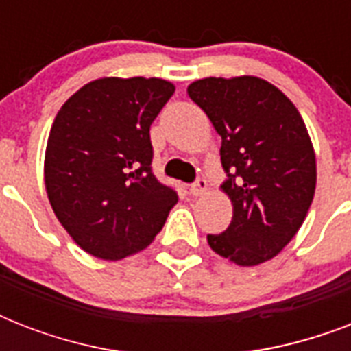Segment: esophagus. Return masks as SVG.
<instances>
[{
  "label": "esophagus",
  "mask_w": 351,
  "mask_h": 351,
  "mask_svg": "<svg viewBox=\"0 0 351 351\" xmlns=\"http://www.w3.org/2000/svg\"><path fill=\"white\" fill-rule=\"evenodd\" d=\"M189 191H191L193 197H200V195L208 191V180L206 178H197L189 187Z\"/></svg>",
  "instance_id": "1"
}]
</instances>
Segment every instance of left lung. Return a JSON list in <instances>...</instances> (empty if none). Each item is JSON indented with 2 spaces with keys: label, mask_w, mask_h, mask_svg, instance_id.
<instances>
[{
  "label": "left lung",
  "mask_w": 351,
  "mask_h": 351,
  "mask_svg": "<svg viewBox=\"0 0 351 351\" xmlns=\"http://www.w3.org/2000/svg\"><path fill=\"white\" fill-rule=\"evenodd\" d=\"M187 95L222 136V189L233 220L208 234L215 253L256 266L282 251L306 219L317 184L315 153L297 107L255 76L204 78Z\"/></svg>",
  "instance_id": "obj_1"
}]
</instances>
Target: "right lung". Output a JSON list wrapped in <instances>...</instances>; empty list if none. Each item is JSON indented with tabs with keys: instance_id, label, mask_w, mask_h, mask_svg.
Returning <instances> with one entry per match:
<instances>
[{
	"instance_id": "1",
	"label": "right lung",
	"mask_w": 351,
	"mask_h": 351,
	"mask_svg": "<svg viewBox=\"0 0 351 351\" xmlns=\"http://www.w3.org/2000/svg\"><path fill=\"white\" fill-rule=\"evenodd\" d=\"M173 93L160 78H101L58 111L45 151L47 195L90 255L120 261L143 250L178 202L154 176L149 134Z\"/></svg>"
}]
</instances>
